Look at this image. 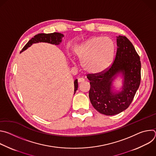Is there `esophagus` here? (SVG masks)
Segmentation results:
<instances>
[{
	"instance_id": "esophagus-1",
	"label": "esophagus",
	"mask_w": 156,
	"mask_h": 156,
	"mask_svg": "<svg viewBox=\"0 0 156 156\" xmlns=\"http://www.w3.org/2000/svg\"><path fill=\"white\" fill-rule=\"evenodd\" d=\"M83 81H84V79L83 78H80L78 79V83H82Z\"/></svg>"
}]
</instances>
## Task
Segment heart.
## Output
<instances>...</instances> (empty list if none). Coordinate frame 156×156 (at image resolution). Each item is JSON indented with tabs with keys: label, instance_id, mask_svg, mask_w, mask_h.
<instances>
[{
	"label": "heart",
	"instance_id": "1",
	"mask_svg": "<svg viewBox=\"0 0 156 156\" xmlns=\"http://www.w3.org/2000/svg\"><path fill=\"white\" fill-rule=\"evenodd\" d=\"M75 52L86 72L98 74L107 70L112 65L115 44L109 37L94 36L78 46Z\"/></svg>",
	"mask_w": 156,
	"mask_h": 156
}]
</instances>
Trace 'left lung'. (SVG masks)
<instances>
[{
  "mask_svg": "<svg viewBox=\"0 0 156 156\" xmlns=\"http://www.w3.org/2000/svg\"><path fill=\"white\" fill-rule=\"evenodd\" d=\"M117 50L110 68L98 74H90L89 97L94 108L102 114L114 115L131 103L141 81V62L134 46L125 36H117ZM121 76L122 85L115 90L113 81Z\"/></svg>",
  "mask_w": 156,
  "mask_h": 156,
  "instance_id": "8db88e82",
  "label": "left lung"
}]
</instances>
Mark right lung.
<instances>
[{
  "label": "right lung",
  "mask_w": 156,
  "mask_h": 156,
  "mask_svg": "<svg viewBox=\"0 0 156 156\" xmlns=\"http://www.w3.org/2000/svg\"><path fill=\"white\" fill-rule=\"evenodd\" d=\"M64 37L63 34L59 33H53L50 34H45V33H40L32 37L24 46V48L22 49L21 52H23L24 51L27 50L28 48H30L33 44L38 43V42H48L54 45H59V44L62 41V38ZM74 94L76 93V90H78V80L76 79L74 81Z\"/></svg>",
  "instance_id": "right-lung-1"
}]
</instances>
